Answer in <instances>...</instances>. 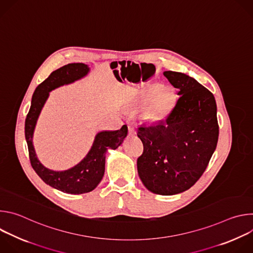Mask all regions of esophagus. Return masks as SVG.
<instances>
[{"instance_id":"esophagus-1","label":"esophagus","mask_w":253,"mask_h":253,"mask_svg":"<svg viewBox=\"0 0 253 253\" xmlns=\"http://www.w3.org/2000/svg\"><path fill=\"white\" fill-rule=\"evenodd\" d=\"M128 132H129V135L136 134V130H135V127L133 126V124H128Z\"/></svg>"}]
</instances>
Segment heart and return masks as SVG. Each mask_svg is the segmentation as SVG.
<instances>
[{
	"label": "heart",
	"instance_id": "b5f03b06",
	"mask_svg": "<svg viewBox=\"0 0 253 253\" xmlns=\"http://www.w3.org/2000/svg\"><path fill=\"white\" fill-rule=\"evenodd\" d=\"M160 86H152L144 90L142 94L143 102L151 100L146 106L145 116L148 120L158 122L163 120L170 112L175 102V94L171 89Z\"/></svg>",
	"mask_w": 253,
	"mask_h": 253
}]
</instances>
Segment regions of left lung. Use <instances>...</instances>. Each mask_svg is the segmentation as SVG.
Listing matches in <instances>:
<instances>
[{"instance_id": "1", "label": "left lung", "mask_w": 253, "mask_h": 253, "mask_svg": "<svg viewBox=\"0 0 253 253\" xmlns=\"http://www.w3.org/2000/svg\"><path fill=\"white\" fill-rule=\"evenodd\" d=\"M163 75L180 97L165 122L138 128L144 150L137 170L149 191L174 195L188 190L201 177L217 145L219 127L209 90L180 72L165 71Z\"/></svg>"}]
</instances>
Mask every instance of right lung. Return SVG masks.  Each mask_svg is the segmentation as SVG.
Masks as SVG:
<instances>
[{
	"mask_svg": "<svg viewBox=\"0 0 253 253\" xmlns=\"http://www.w3.org/2000/svg\"><path fill=\"white\" fill-rule=\"evenodd\" d=\"M90 72L88 65L72 63L56 71L36 88L29 113L25 121V137L33 169L43 181L51 187L69 194H83L94 190L104 176L106 152L117 149L128 134L127 125L115 131H100L96 134L93 145L87 155L75 166L63 171L45 167L38 159L33 144L36 124L52 90L84 78Z\"/></svg>",
	"mask_w": 253,
	"mask_h": 253,
	"instance_id": "add662e5",
	"label": "right lung"
}]
</instances>
